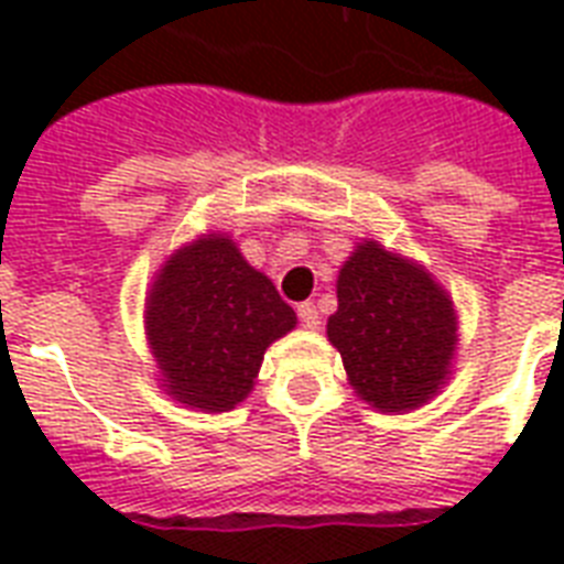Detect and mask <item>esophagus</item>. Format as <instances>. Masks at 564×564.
Wrapping results in <instances>:
<instances>
[{
    "instance_id": "1",
    "label": "esophagus",
    "mask_w": 564,
    "mask_h": 564,
    "mask_svg": "<svg viewBox=\"0 0 564 564\" xmlns=\"http://www.w3.org/2000/svg\"><path fill=\"white\" fill-rule=\"evenodd\" d=\"M299 318H301V325L310 327V330H316V327L322 325V316H318V310L313 301H304V304H299Z\"/></svg>"
}]
</instances>
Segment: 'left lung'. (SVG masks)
Masks as SVG:
<instances>
[{
	"instance_id": "8db88e82",
	"label": "left lung",
	"mask_w": 564,
	"mask_h": 564,
	"mask_svg": "<svg viewBox=\"0 0 564 564\" xmlns=\"http://www.w3.org/2000/svg\"><path fill=\"white\" fill-rule=\"evenodd\" d=\"M327 339L348 380L380 412H406L445 386L456 351L454 301L419 263L366 239L336 281Z\"/></svg>"
}]
</instances>
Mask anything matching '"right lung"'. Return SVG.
<instances>
[{"label": "right lung", "instance_id": "add662e5", "mask_svg": "<svg viewBox=\"0 0 564 564\" xmlns=\"http://www.w3.org/2000/svg\"><path fill=\"white\" fill-rule=\"evenodd\" d=\"M295 310L246 263L234 239L204 234L163 263L145 299V330L166 394L228 412L254 389L265 348L295 327Z\"/></svg>", "mask_w": 564, "mask_h": 564}]
</instances>
